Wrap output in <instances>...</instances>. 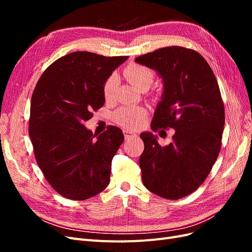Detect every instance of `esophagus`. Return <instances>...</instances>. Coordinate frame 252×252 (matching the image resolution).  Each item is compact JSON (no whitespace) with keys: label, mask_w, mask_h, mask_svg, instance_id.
I'll return each mask as SVG.
<instances>
[{"label":"esophagus","mask_w":252,"mask_h":252,"mask_svg":"<svg viewBox=\"0 0 252 252\" xmlns=\"http://www.w3.org/2000/svg\"><path fill=\"white\" fill-rule=\"evenodd\" d=\"M124 136H125V140H129V139H131V138H135L136 134L133 133V132L125 130V131H124Z\"/></svg>","instance_id":"1"}]
</instances>
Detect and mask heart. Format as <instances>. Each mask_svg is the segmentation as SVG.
<instances>
[{"instance_id": "heart-1", "label": "heart", "mask_w": 252, "mask_h": 252, "mask_svg": "<svg viewBox=\"0 0 252 252\" xmlns=\"http://www.w3.org/2000/svg\"><path fill=\"white\" fill-rule=\"evenodd\" d=\"M124 75L129 83H131L135 88H138L141 91L147 90L155 81L154 70L147 66L139 64L128 65L124 70ZM118 83V77L114 73L110 74L105 80L103 84V95L106 102H111L114 100L117 94ZM146 118V110L136 107L120 108L113 114L114 122L121 127L127 129V130H134V129L140 128Z\"/></svg>"}]
</instances>
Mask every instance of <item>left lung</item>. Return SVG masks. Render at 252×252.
Masks as SVG:
<instances>
[{
  "label": "left lung",
  "mask_w": 252,
  "mask_h": 252,
  "mask_svg": "<svg viewBox=\"0 0 252 252\" xmlns=\"http://www.w3.org/2000/svg\"><path fill=\"white\" fill-rule=\"evenodd\" d=\"M163 78L164 94L151 129H174L161 146L150 132L141 133L143 184L164 199L179 200L199 188L215 165L222 146L224 103L209 64L199 52L168 46L135 59Z\"/></svg>",
  "instance_id": "left-lung-1"
}]
</instances>
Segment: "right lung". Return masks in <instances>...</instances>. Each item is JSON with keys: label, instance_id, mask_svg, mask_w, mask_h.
Instances as JSON below:
<instances>
[{"label": "right lung", "instance_id": "1", "mask_svg": "<svg viewBox=\"0 0 252 252\" xmlns=\"http://www.w3.org/2000/svg\"><path fill=\"white\" fill-rule=\"evenodd\" d=\"M127 59L71 52L49 65L36 83L29 136L45 179L66 199L87 200L109 185L111 161L124 135L108 126L94 139L83 124L104 105L103 84Z\"/></svg>", "mask_w": 252, "mask_h": 252}]
</instances>
